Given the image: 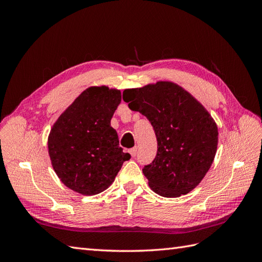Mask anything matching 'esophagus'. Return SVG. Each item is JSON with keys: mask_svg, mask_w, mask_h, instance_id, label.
<instances>
[{"mask_svg": "<svg viewBox=\"0 0 262 262\" xmlns=\"http://www.w3.org/2000/svg\"><path fill=\"white\" fill-rule=\"evenodd\" d=\"M129 153H130V155H131L132 157H136V156H137V153H138V147L136 146V147H133V148L129 149Z\"/></svg>", "mask_w": 262, "mask_h": 262, "instance_id": "1", "label": "esophagus"}]
</instances>
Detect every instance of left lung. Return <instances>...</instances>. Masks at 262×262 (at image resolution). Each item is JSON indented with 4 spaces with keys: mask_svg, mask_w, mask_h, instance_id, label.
Returning a JSON list of instances; mask_svg holds the SVG:
<instances>
[{
    "mask_svg": "<svg viewBox=\"0 0 262 262\" xmlns=\"http://www.w3.org/2000/svg\"><path fill=\"white\" fill-rule=\"evenodd\" d=\"M129 108L152 124L157 153L143 167L154 192L176 198L191 191L205 176L217 147V126L205 108L179 85L157 82L122 94Z\"/></svg>",
    "mask_w": 262,
    "mask_h": 262,
    "instance_id": "left-lung-1",
    "label": "left lung"
}]
</instances>
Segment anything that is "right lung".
<instances>
[{"mask_svg": "<svg viewBox=\"0 0 262 262\" xmlns=\"http://www.w3.org/2000/svg\"><path fill=\"white\" fill-rule=\"evenodd\" d=\"M120 101V91L90 87L53 124L48 139L52 167L73 191L100 193L113 184L123 162L130 160L110 125Z\"/></svg>", "mask_w": 262, "mask_h": 262, "instance_id": "1", "label": "right lung"}]
</instances>
